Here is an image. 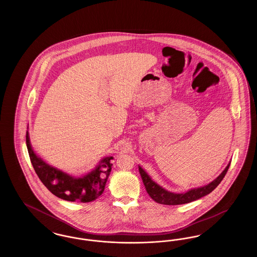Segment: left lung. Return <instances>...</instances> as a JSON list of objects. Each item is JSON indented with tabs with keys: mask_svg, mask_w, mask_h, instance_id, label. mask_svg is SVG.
<instances>
[{
	"mask_svg": "<svg viewBox=\"0 0 257 257\" xmlns=\"http://www.w3.org/2000/svg\"><path fill=\"white\" fill-rule=\"evenodd\" d=\"M229 166H230V163L226 166V168L223 170L220 175L212 182H210L207 185H204L202 187L191 189L186 193H181V194L171 193L167 191L166 189H164L163 187H161L159 184L156 183L151 179V177L147 174V171H145L141 166H139V171L141 173L143 182L146 186L147 194L153 200H155L160 204L179 205V204H185V203L195 201L202 196H207L208 194L214 191L217 188V186L220 183V181L223 179L224 175L228 171Z\"/></svg>",
	"mask_w": 257,
	"mask_h": 257,
	"instance_id": "1",
	"label": "left lung"
}]
</instances>
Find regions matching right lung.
Segmentation results:
<instances>
[{"mask_svg":"<svg viewBox=\"0 0 257 257\" xmlns=\"http://www.w3.org/2000/svg\"><path fill=\"white\" fill-rule=\"evenodd\" d=\"M26 144L32 165L37 176L50 192L61 199L77 202H90L97 199L104 192L110 175L112 157L100 160L94 170L83 176L75 177L44 162L34 151L29 132L26 134Z\"/></svg>","mask_w":257,"mask_h":257,"instance_id":"add662e5","label":"right lung"}]
</instances>
